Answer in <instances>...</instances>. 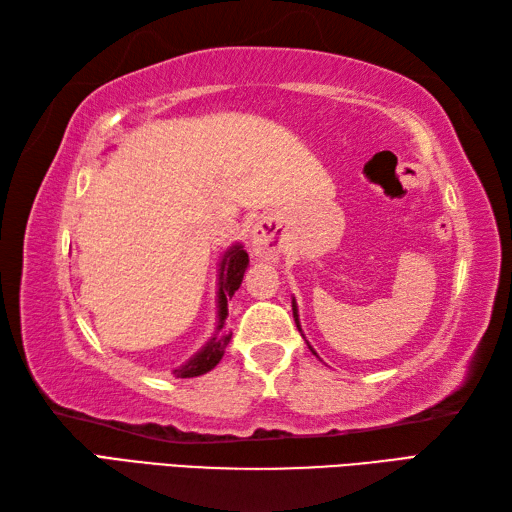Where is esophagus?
I'll return each mask as SVG.
<instances>
[{"label": "esophagus", "mask_w": 512, "mask_h": 512, "mask_svg": "<svg viewBox=\"0 0 512 512\" xmlns=\"http://www.w3.org/2000/svg\"><path fill=\"white\" fill-rule=\"evenodd\" d=\"M250 244H253V253L259 259H277L281 248H284V237H281V231L277 222L268 220H257V224L253 226V231H250Z\"/></svg>", "instance_id": "34e87169"}]
</instances>
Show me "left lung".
<instances>
[{"mask_svg": "<svg viewBox=\"0 0 512 512\" xmlns=\"http://www.w3.org/2000/svg\"><path fill=\"white\" fill-rule=\"evenodd\" d=\"M292 317H295V323H297V328H299V332H301V323H299V310H297V301L295 299H292ZM303 336V334H301ZM308 343V341H306ZM308 347H310V352L312 354H317V352H314V347L308 343Z\"/></svg>", "mask_w": 512, "mask_h": 512, "instance_id": "1", "label": "left lung"}]
</instances>
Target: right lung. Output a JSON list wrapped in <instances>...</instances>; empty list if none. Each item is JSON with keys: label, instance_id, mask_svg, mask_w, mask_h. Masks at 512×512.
I'll use <instances>...</instances> for the list:
<instances>
[{"label": "right lung", "instance_id": "obj_1", "mask_svg": "<svg viewBox=\"0 0 512 512\" xmlns=\"http://www.w3.org/2000/svg\"><path fill=\"white\" fill-rule=\"evenodd\" d=\"M248 268V253L244 250L242 244H233L231 248L224 250V255L220 259V273H217V328L215 334L206 341L198 352H195L187 363H182L178 369H173L176 378H193V376H202L206 372L222 361L226 345L231 343V332H228L226 317H228V299L235 295V290L239 288L244 279V273Z\"/></svg>", "mask_w": 512, "mask_h": 512}]
</instances>
